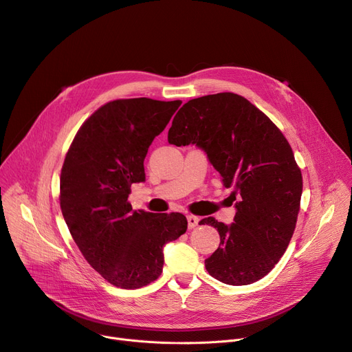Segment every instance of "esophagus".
Listing matches in <instances>:
<instances>
[{"label":"esophagus","instance_id":"1","mask_svg":"<svg viewBox=\"0 0 352 352\" xmlns=\"http://www.w3.org/2000/svg\"><path fill=\"white\" fill-rule=\"evenodd\" d=\"M186 221H188V228L190 229L197 228L198 223H199V218L195 217V215H188V217H186Z\"/></svg>","mask_w":352,"mask_h":352}]
</instances>
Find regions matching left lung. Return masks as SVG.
I'll return each mask as SVG.
<instances>
[{
    "instance_id": "1",
    "label": "left lung",
    "mask_w": 352,
    "mask_h": 352,
    "mask_svg": "<svg viewBox=\"0 0 352 352\" xmlns=\"http://www.w3.org/2000/svg\"><path fill=\"white\" fill-rule=\"evenodd\" d=\"M168 143L195 144L221 174L236 214L230 225L209 217L219 248L205 261L208 273L230 286L265 277L286 252L297 222L301 171L286 137L269 117L235 93L185 103L168 130Z\"/></svg>"
}]
</instances>
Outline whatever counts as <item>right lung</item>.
<instances>
[{
    "instance_id": "1",
    "label": "right lung",
    "mask_w": 352,
    "mask_h": 352,
    "mask_svg": "<svg viewBox=\"0 0 352 352\" xmlns=\"http://www.w3.org/2000/svg\"><path fill=\"white\" fill-rule=\"evenodd\" d=\"M181 100H113L82 124L60 173V209L79 250L109 283L138 289L161 274L162 249L185 233L182 214L133 210L131 184Z\"/></svg>"
}]
</instances>
